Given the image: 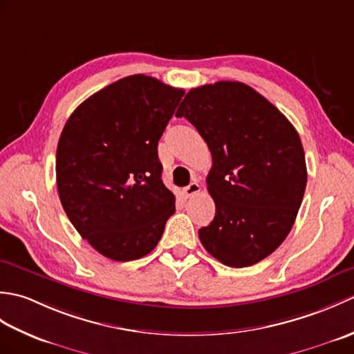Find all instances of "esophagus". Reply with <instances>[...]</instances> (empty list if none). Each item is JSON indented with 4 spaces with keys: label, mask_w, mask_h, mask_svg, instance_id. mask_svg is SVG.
Returning <instances> with one entry per match:
<instances>
[{
    "label": "esophagus",
    "mask_w": 354,
    "mask_h": 354,
    "mask_svg": "<svg viewBox=\"0 0 354 354\" xmlns=\"http://www.w3.org/2000/svg\"><path fill=\"white\" fill-rule=\"evenodd\" d=\"M199 190H201V185L198 183H190V185H187L183 193L185 198H192L196 193H199Z\"/></svg>",
    "instance_id": "1"
}]
</instances>
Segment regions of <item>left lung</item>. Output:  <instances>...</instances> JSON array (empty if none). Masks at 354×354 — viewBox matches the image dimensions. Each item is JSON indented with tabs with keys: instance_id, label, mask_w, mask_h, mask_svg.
<instances>
[{
	"instance_id": "obj_1",
	"label": "left lung",
	"mask_w": 354,
	"mask_h": 354,
	"mask_svg": "<svg viewBox=\"0 0 354 354\" xmlns=\"http://www.w3.org/2000/svg\"><path fill=\"white\" fill-rule=\"evenodd\" d=\"M176 117L196 127L213 158L207 185L216 214L199 230L202 245L231 268L266 259L288 237L307 184L295 127L242 82L190 89Z\"/></svg>"
}]
</instances>
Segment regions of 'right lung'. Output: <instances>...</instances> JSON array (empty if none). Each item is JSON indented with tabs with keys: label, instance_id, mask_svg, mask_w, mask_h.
I'll list each match as a JSON object with an SVG mask.
<instances>
[{
	"label": "right lung",
	"instance_id": "right-lung-1",
	"mask_svg": "<svg viewBox=\"0 0 354 354\" xmlns=\"http://www.w3.org/2000/svg\"><path fill=\"white\" fill-rule=\"evenodd\" d=\"M183 95L184 89L133 74L93 94L64 126L56 152L59 198L74 228L104 257H145L175 213L158 141Z\"/></svg>",
	"mask_w": 354,
	"mask_h": 354
}]
</instances>
